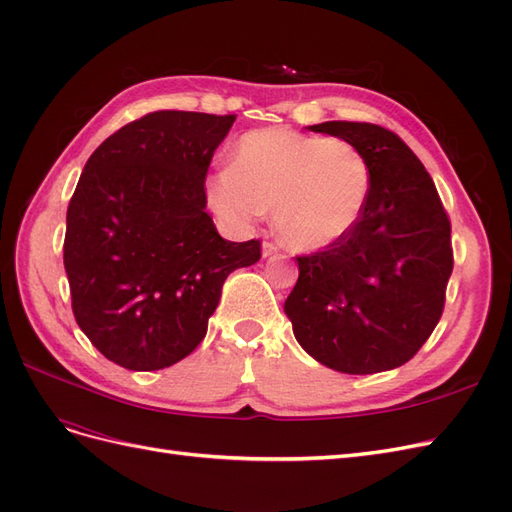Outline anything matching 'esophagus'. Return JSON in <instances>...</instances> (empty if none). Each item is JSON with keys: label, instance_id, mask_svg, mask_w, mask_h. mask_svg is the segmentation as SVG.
<instances>
[{"label": "esophagus", "instance_id": "obj_1", "mask_svg": "<svg viewBox=\"0 0 512 512\" xmlns=\"http://www.w3.org/2000/svg\"><path fill=\"white\" fill-rule=\"evenodd\" d=\"M277 252H280V247H277V243H273V241L262 243V256H273Z\"/></svg>", "mask_w": 512, "mask_h": 512}]
</instances>
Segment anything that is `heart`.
Instances as JSON below:
<instances>
[{
  "mask_svg": "<svg viewBox=\"0 0 512 512\" xmlns=\"http://www.w3.org/2000/svg\"><path fill=\"white\" fill-rule=\"evenodd\" d=\"M369 185L365 156L344 138L269 128L239 138L230 168L211 179L209 198L215 211L241 226L273 209L282 239L294 250L314 252L359 222Z\"/></svg>",
  "mask_w": 512,
  "mask_h": 512,
  "instance_id": "heart-1",
  "label": "heart"
}]
</instances>
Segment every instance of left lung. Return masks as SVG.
Returning <instances> with one entry per match:
<instances>
[{"instance_id":"left-lung-1","label":"left lung","mask_w":512,"mask_h":512,"mask_svg":"<svg viewBox=\"0 0 512 512\" xmlns=\"http://www.w3.org/2000/svg\"><path fill=\"white\" fill-rule=\"evenodd\" d=\"M359 149L371 173L367 205L348 235L297 256L299 280L284 303L294 337L342 374L408 363L444 312L453 273L451 220L425 166L376 123L324 121Z\"/></svg>"}]
</instances>
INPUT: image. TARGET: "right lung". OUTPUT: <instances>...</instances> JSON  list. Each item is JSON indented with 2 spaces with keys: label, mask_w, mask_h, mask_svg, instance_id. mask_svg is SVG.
Listing matches in <instances>:
<instances>
[{
  "label": "right lung",
  "mask_w": 512,
  "mask_h": 512,
  "mask_svg": "<svg viewBox=\"0 0 512 512\" xmlns=\"http://www.w3.org/2000/svg\"><path fill=\"white\" fill-rule=\"evenodd\" d=\"M237 115L156 111L91 153L66 215L72 312L108 361L156 371L207 335L226 277L260 260L205 211L211 158Z\"/></svg>",
  "instance_id": "right-lung-1"
}]
</instances>
